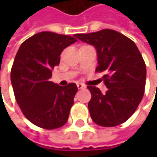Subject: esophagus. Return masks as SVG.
Here are the masks:
<instances>
[{
    "label": "esophagus",
    "instance_id": "1",
    "mask_svg": "<svg viewBox=\"0 0 157 157\" xmlns=\"http://www.w3.org/2000/svg\"><path fill=\"white\" fill-rule=\"evenodd\" d=\"M77 86H78V89H85V88H86V86H85L83 84H79V83H78Z\"/></svg>",
    "mask_w": 157,
    "mask_h": 157
}]
</instances>
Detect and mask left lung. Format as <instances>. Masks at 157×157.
I'll use <instances>...</instances> for the list:
<instances>
[{"label":"left lung","instance_id":"1","mask_svg":"<svg viewBox=\"0 0 157 157\" xmlns=\"http://www.w3.org/2000/svg\"><path fill=\"white\" fill-rule=\"evenodd\" d=\"M78 39L96 50V71L104 72L107 91L102 94L96 86H87L92 94L88 103L90 115L102 127H115L125 122L142 101L146 65L136 44L113 29L88 34H76Z\"/></svg>","mask_w":157,"mask_h":157}]
</instances>
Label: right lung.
I'll return each instance as SVG.
<instances>
[{
    "mask_svg": "<svg viewBox=\"0 0 157 157\" xmlns=\"http://www.w3.org/2000/svg\"><path fill=\"white\" fill-rule=\"evenodd\" d=\"M77 42L65 35L44 31L24 41L11 70V83L17 104L34 125L55 129L67 122L78 92L75 83L60 86L50 81L63 49Z\"/></svg>",
    "mask_w": 157,
    "mask_h": 157,
    "instance_id": "1",
    "label": "right lung"
}]
</instances>
